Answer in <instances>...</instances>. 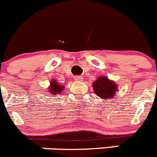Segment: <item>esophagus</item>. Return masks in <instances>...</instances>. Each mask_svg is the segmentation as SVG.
<instances>
[{
	"instance_id": "1",
	"label": "esophagus",
	"mask_w": 157,
	"mask_h": 157,
	"mask_svg": "<svg viewBox=\"0 0 157 157\" xmlns=\"http://www.w3.org/2000/svg\"><path fill=\"white\" fill-rule=\"evenodd\" d=\"M82 79L83 78H82V76H78V75H77V76L74 77V80H75V82H81Z\"/></svg>"
}]
</instances>
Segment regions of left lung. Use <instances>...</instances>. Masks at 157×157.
<instances>
[{
    "label": "left lung",
    "mask_w": 157,
    "mask_h": 157,
    "mask_svg": "<svg viewBox=\"0 0 157 157\" xmlns=\"http://www.w3.org/2000/svg\"><path fill=\"white\" fill-rule=\"evenodd\" d=\"M93 88L96 96L103 101L115 98L117 85L113 81L109 80L107 76H99L93 83Z\"/></svg>",
    "instance_id": "left-lung-1"
}]
</instances>
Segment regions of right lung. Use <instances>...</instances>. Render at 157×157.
I'll return each instance as SVG.
<instances>
[{
  "label": "right lung",
  "instance_id": "obj_1",
  "mask_svg": "<svg viewBox=\"0 0 157 157\" xmlns=\"http://www.w3.org/2000/svg\"><path fill=\"white\" fill-rule=\"evenodd\" d=\"M64 87L62 85H60L56 82V80H52L50 82V86L49 87V91H50V95L52 96H57V94L62 93L63 90H64Z\"/></svg>",
  "mask_w": 157,
  "mask_h": 157
}]
</instances>
